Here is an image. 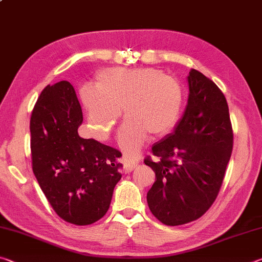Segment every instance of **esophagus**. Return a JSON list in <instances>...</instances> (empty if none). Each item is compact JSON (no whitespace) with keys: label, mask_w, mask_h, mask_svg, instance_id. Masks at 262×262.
I'll use <instances>...</instances> for the list:
<instances>
[{"label":"esophagus","mask_w":262,"mask_h":262,"mask_svg":"<svg viewBox=\"0 0 262 262\" xmlns=\"http://www.w3.org/2000/svg\"><path fill=\"white\" fill-rule=\"evenodd\" d=\"M136 167V164L133 163L130 159L128 158H123V171H125V173H129L132 172L134 168Z\"/></svg>","instance_id":"obj_1"}]
</instances>
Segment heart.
<instances>
[{
    "mask_svg": "<svg viewBox=\"0 0 262 262\" xmlns=\"http://www.w3.org/2000/svg\"><path fill=\"white\" fill-rule=\"evenodd\" d=\"M89 129L107 139L123 114L118 143L128 158H135L151 137L165 136L178 122L184 92L177 79L154 68H111L98 75L97 85L81 89Z\"/></svg>",
    "mask_w": 262,
    "mask_h": 262,
    "instance_id": "b5f03b06",
    "label": "heart"
}]
</instances>
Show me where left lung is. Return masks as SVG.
<instances>
[{"instance_id": "8db88e82", "label": "left lung", "mask_w": 262, "mask_h": 262, "mask_svg": "<svg viewBox=\"0 0 262 262\" xmlns=\"http://www.w3.org/2000/svg\"><path fill=\"white\" fill-rule=\"evenodd\" d=\"M188 99L174 130L152 145L158 161L144 159L156 174L147 194L150 211L171 227L198 220L209 209L223 183L233 134L227 99L195 69L187 76Z\"/></svg>"}]
</instances>
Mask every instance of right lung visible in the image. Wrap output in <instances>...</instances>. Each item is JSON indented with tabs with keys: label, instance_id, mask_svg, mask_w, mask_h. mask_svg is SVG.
<instances>
[{
	"label": "right lung",
	"instance_id": "right-lung-1",
	"mask_svg": "<svg viewBox=\"0 0 262 262\" xmlns=\"http://www.w3.org/2000/svg\"><path fill=\"white\" fill-rule=\"evenodd\" d=\"M82 107L72 84L47 85L30 121L32 168L39 186L62 220L89 225L107 212L121 179L118 150L82 139Z\"/></svg>",
	"mask_w": 262,
	"mask_h": 262
}]
</instances>
